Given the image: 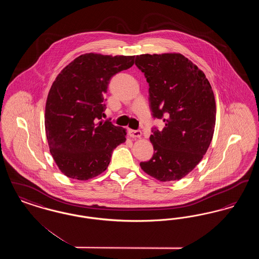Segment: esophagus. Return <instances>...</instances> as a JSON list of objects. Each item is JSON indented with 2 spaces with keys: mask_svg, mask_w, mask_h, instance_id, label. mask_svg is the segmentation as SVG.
<instances>
[{
  "mask_svg": "<svg viewBox=\"0 0 259 259\" xmlns=\"http://www.w3.org/2000/svg\"><path fill=\"white\" fill-rule=\"evenodd\" d=\"M128 134L131 138H141L142 137V132L140 130H132L129 129L128 130Z\"/></svg>",
  "mask_w": 259,
  "mask_h": 259,
  "instance_id": "34e87169",
  "label": "esophagus"
}]
</instances>
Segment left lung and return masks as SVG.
Returning <instances> with one entry per match:
<instances>
[{
	"label": "left lung",
	"mask_w": 259,
	"mask_h": 259,
	"mask_svg": "<svg viewBox=\"0 0 259 259\" xmlns=\"http://www.w3.org/2000/svg\"><path fill=\"white\" fill-rule=\"evenodd\" d=\"M135 64L147 77L152 115L165 123L162 131L152 129L153 156L140 166L160 182L180 181L211 142L217 113L212 89L203 71L181 53L137 55Z\"/></svg>",
	"instance_id": "obj_1"
}]
</instances>
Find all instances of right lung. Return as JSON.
<instances>
[{"mask_svg": "<svg viewBox=\"0 0 259 259\" xmlns=\"http://www.w3.org/2000/svg\"><path fill=\"white\" fill-rule=\"evenodd\" d=\"M135 56L85 53L58 74L46 104L50 151L68 178L87 181L106 171L126 129L104 121V95L111 77L134 65Z\"/></svg>", "mask_w": 259, "mask_h": 259, "instance_id": "right-lung-1", "label": "right lung"}]
</instances>
